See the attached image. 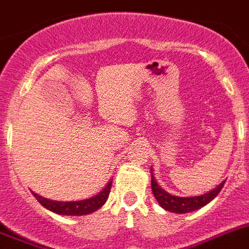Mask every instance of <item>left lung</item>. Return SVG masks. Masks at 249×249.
<instances>
[{
    "label": "left lung",
    "mask_w": 249,
    "mask_h": 249,
    "mask_svg": "<svg viewBox=\"0 0 249 249\" xmlns=\"http://www.w3.org/2000/svg\"><path fill=\"white\" fill-rule=\"evenodd\" d=\"M222 184L216 186L215 189L210 190L209 193L203 195H197V196H188V197H181V196H175V195L169 194L167 191L163 190L159 184H157L156 179L152 175V169H151V189L154 193V196L156 197L157 203L160 204V207L163 208L167 212L171 213H178V214H185L194 212V210L200 209L204 205H207L208 203L213 200L216 195L219 194V191L222 190L223 185Z\"/></svg>",
    "instance_id": "obj_1"
}]
</instances>
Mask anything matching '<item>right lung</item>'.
<instances>
[{"mask_svg": "<svg viewBox=\"0 0 249 249\" xmlns=\"http://www.w3.org/2000/svg\"><path fill=\"white\" fill-rule=\"evenodd\" d=\"M110 186H112V181H109L107 185L104 186L103 190L98 193L94 196L89 197V199H84V200H76V201H56L50 200L46 197L41 196V195L36 194L34 191V196L37 199L42 207L46 208L50 212H54L60 215H87V214L94 213L95 210H98L99 208L106 203L108 195H109Z\"/></svg>", "mask_w": 249, "mask_h": 249, "instance_id": "right-lung-1", "label": "right lung"}]
</instances>
